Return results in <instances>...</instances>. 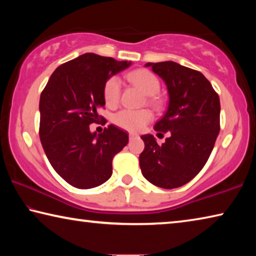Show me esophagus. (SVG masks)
Wrapping results in <instances>:
<instances>
[{"label":"esophagus","instance_id":"34e87169","mask_svg":"<svg viewBox=\"0 0 256 256\" xmlns=\"http://www.w3.org/2000/svg\"><path fill=\"white\" fill-rule=\"evenodd\" d=\"M128 138H130V140H133V138H138V136H136V134H134V133H130L128 134Z\"/></svg>","mask_w":256,"mask_h":256}]
</instances>
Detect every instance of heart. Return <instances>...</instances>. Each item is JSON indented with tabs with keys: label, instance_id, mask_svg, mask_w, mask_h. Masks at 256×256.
I'll list each match as a JSON object with an SVG mask.
<instances>
[{
	"label": "heart",
	"instance_id": "obj_1",
	"mask_svg": "<svg viewBox=\"0 0 256 256\" xmlns=\"http://www.w3.org/2000/svg\"><path fill=\"white\" fill-rule=\"evenodd\" d=\"M128 80L146 96H154L159 92L160 84L157 76L148 70H136L128 74ZM120 94V80L118 76L108 79L104 86V99L108 106H115L118 102ZM114 123L130 132L141 131L146 124L152 120V114L150 110H123L116 112L112 118Z\"/></svg>",
	"mask_w": 256,
	"mask_h": 256
}]
</instances>
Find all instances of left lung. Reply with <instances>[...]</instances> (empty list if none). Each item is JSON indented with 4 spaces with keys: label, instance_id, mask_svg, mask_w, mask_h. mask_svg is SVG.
Returning a JSON list of instances; mask_svg holds the SVG:
<instances>
[{
    "label": "left lung",
    "instance_id": "obj_1",
    "mask_svg": "<svg viewBox=\"0 0 256 256\" xmlns=\"http://www.w3.org/2000/svg\"><path fill=\"white\" fill-rule=\"evenodd\" d=\"M144 66L152 68L167 86V110L154 128L170 132V136L162 144L152 134L141 136V172L158 188H176L194 178L210 157L220 131L219 96L201 72L172 60Z\"/></svg>",
    "mask_w": 256,
    "mask_h": 256
}]
</instances>
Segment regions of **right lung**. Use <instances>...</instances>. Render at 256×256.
I'll return each instance as SVG.
<instances>
[{"label":"right lung","instance_id":"1","mask_svg":"<svg viewBox=\"0 0 256 256\" xmlns=\"http://www.w3.org/2000/svg\"><path fill=\"white\" fill-rule=\"evenodd\" d=\"M131 60L86 53L60 66L40 100V136L55 172L76 188H92L112 176V162L128 142L126 132L110 125L102 134L89 125L105 106L104 86Z\"/></svg>","mask_w":256,"mask_h":256}]
</instances>
